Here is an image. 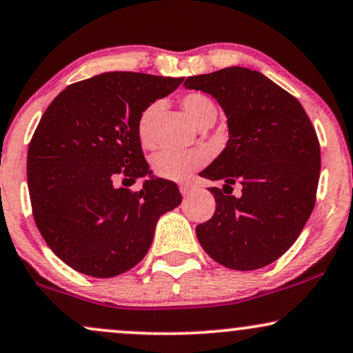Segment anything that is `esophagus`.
<instances>
[{
    "instance_id": "34e87169",
    "label": "esophagus",
    "mask_w": 353,
    "mask_h": 353,
    "mask_svg": "<svg viewBox=\"0 0 353 353\" xmlns=\"http://www.w3.org/2000/svg\"><path fill=\"white\" fill-rule=\"evenodd\" d=\"M179 189H181V194L185 197V195H189L190 192H192L194 185L189 184V182H185V184H181V185H179Z\"/></svg>"
}]
</instances>
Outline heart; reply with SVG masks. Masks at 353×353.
<instances>
[{"mask_svg": "<svg viewBox=\"0 0 353 353\" xmlns=\"http://www.w3.org/2000/svg\"><path fill=\"white\" fill-rule=\"evenodd\" d=\"M181 105L189 120L197 128L207 125V123L214 125L215 118H217V107H215L214 100L205 93H188L181 100ZM159 110L161 103L156 101V103L148 105L139 114L136 130H138V138L143 146H150L152 141V125H154V118L159 113ZM207 159H209V156L202 150L161 151L152 158V171L161 179L182 182L188 181L197 169H201L207 163Z\"/></svg>", "mask_w": 353, "mask_h": 353, "instance_id": "1", "label": "heart"}]
</instances>
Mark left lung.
Here are the masks:
<instances>
[{
  "label": "left lung",
  "instance_id": "1",
  "mask_svg": "<svg viewBox=\"0 0 353 353\" xmlns=\"http://www.w3.org/2000/svg\"><path fill=\"white\" fill-rule=\"evenodd\" d=\"M185 88L214 97L227 114L228 141L209 168L215 214L197 225L205 253L230 270H258L298 240L316 203L321 146L303 105L273 80L245 67L185 79ZM235 181L242 195L226 194ZM232 190V189H231Z\"/></svg>",
  "mask_w": 353,
  "mask_h": 353
}]
</instances>
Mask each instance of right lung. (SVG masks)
<instances>
[{"mask_svg": "<svg viewBox=\"0 0 353 353\" xmlns=\"http://www.w3.org/2000/svg\"><path fill=\"white\" fill-rule=\"evenodd\" d=\"M182 80L105 72L69 85L42 114L28 150L32 215L49 248L79 273L112 278L133 268L161 215L181 203L174 182L151 176L136 125ZM144 175L139 193L125 189Z\"/></svg>", "mask_w": 353, "mask_h": 353, "instance_id": "1", "label": "right lung"}]
</instances>
